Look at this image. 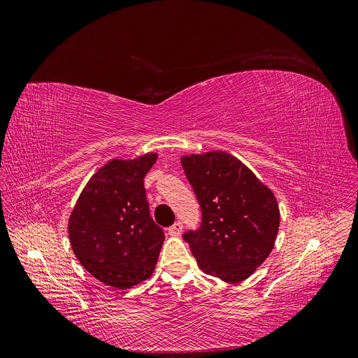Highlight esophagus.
<instances>
[{
    "instance_id": "34e87169",
    "label": "esophagus",
    "mask_w": 358,
    "mask_h": 358,
    "mask_svg": "<svg viewBox=\"0 0 358 358\" xmlns=\"http://www.w3.org/2000/svg\"><path fill=\"white\" fill-rule=\"evenodd\" d=\"M167 231H169L170 236H180V233H182V222L176 221L171 227H169Z\"/></svg>"
}]
</instances>
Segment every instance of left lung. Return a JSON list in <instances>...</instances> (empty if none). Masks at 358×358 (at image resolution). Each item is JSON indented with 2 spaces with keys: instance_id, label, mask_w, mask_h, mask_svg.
I'll use <instances>...</instances> for the list:
<instances>
[{
  "instance_id": "1",
  "label": "left lung",
  "mask_w": 358,
  "mask_h": 358,
  "mask_svg": "<svg viewBox=\"0 0 358 358\" xmlns=\"http://www.w3.org/2000/svg\"><path fill=\"white\" fill-rule=\"evenodd\" d=\"M196 194L201 222L182 234L206 273L239 282L254 273L272 251L279 208L266 185L227 152L182 158Z\"/></svg>"
}]
</instances>
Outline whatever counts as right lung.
Wrapping results in <instances>:
<instances>
[{
    "label": "right lung",
    "mask_w": 358,
    "mask_h": 358,
    "mask_svg": "<svg viewBox=\"0 0 358 358\" xmlns=\"http://www.w3.org/2000/svg\"><path fill=\"white\" fill-rule=\"evenodd\" d=\"M157 154L113 159L86 183L69 221L74 255L103 284L131 288L154 273L164 231L150 216L145 176Z\"/></svg>",
    "instance_id": "add662e5"
}]
</instances>
